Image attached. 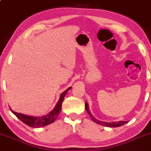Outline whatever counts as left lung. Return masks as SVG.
Here are the masks:
<instances>
[{
	"label": "left lung",
	"instance_id": "8db88e82",
	"mask_svg": "<svg viewBox=\"0 0 151 151\" xmlns=\"http://www.w3.org/2000/svg\"><path fill=\"white\" fill-rule=\"evenodd\" d=\"M85 108H86V110L87 111V113H88V115L90 116L91 119H92L93 122H94L96 124H100V125L104 126V127H121V126L124 125V124H127V122H124V121H121V122H113V123H110V122H101V121L97 120L96 119L94 116H92L91 113L89 111V108H88V105L87 103V102L86 101L85 102Z\"/></svg>",
	"mask_w": 151,
	"mask_h": 151
}]
</instances>
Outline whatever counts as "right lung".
Masks as SVG:
<instances>
[{"instance_id": "right-lung-1", "label": "right lung", "mask_w": 151, "mask_h": 151, "mask_svg": "<svg viewBox=\"0 0 151 151\" xmlns=\"http://www.w3.org/2000/svg\"><path fill=\"white\" fill-rule=\"evenodd\" d=\"M70 88L71 87H70L68 89L65 90L64 92L62 93L61 95H60V99L57 102L55 108L46 116H41V117H33V116H26V115L22 114V113H16V112L13 111L12 110H10L20 121H22V122L27 124L29 127H32V128H39V127H45V126L48 125V124H50L55 122V120L58 117L59 115H60V112H61L62 104H63V100H64L65 95H66L68 90L70 89Z\"/></svg>"}]
</instances>
